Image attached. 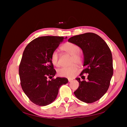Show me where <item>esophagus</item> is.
Masks as SVG:
<instances>
[{
    "label": "esophagus",
    "instance_id": "esophagus-1",
    "mask_svg": "<svg viewBox=\"0 0 127 127\" xmlns=\"http://www.w3.org/2000/svg\"><path fill=\"white\" fill-rule=\"evenodd\" d=\"M72 80V79H70V78H68V82H71V81Z\"/></svg>",
    "mask_w": 127,
    "mask_h": 127
}]
</instances>
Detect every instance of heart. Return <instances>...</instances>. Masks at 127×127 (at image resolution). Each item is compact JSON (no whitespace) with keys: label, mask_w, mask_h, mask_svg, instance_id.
<instances>
[{"label":"heart","mask_w":127,"mask_h":127,"mask_svg":"<svg viewBox=\"0 0 127 127\" xmlns=\"http://www.w3.org/2000/svg\"><path fill=\"white\" fill-rule=\"evenodd\" d=\"M62 50L67 52L71 55L70 63L72 64L69 67H64L60 68L58 70V75L61 77L71 78L74 76L77 70V64H80L82 63V58L79 53V47L77 45L71 42H67L61 47ZM51 60L52 63L55 66L58 67L59 66V55L57 51L53 52L51 56Z\"/></svg>","instance_id":"1"}]
</instances>
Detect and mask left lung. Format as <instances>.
Segmentation results:
<instances>
[{"label":"left lung","instance_id":"left-lung-1","mask_svg":"<svg viewBox=\"0 0 127 127\" xmlns=\"http://www.w3.org/2000/svg\"><path fill=\"white\" fill-rule=\"evenodd\" d=\"M68 41L77 45L83 51L85 69L80 75L88 74L87 81L76 78L79 85L74 94L82 102H95L106 93L110 86L113 74L111 51L104 40L93 33L74 36Z\"/></svg>","mask_w":127,"mask_h":127}]
</instances>
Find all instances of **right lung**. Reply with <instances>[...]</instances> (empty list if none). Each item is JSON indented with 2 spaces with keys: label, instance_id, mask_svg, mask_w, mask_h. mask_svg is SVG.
<instances>
[{
  "label": "right lung",
  "instance_id": "right-lung-1",
  "mask_svg": "<svg viewBox=\"0 0 127 127\" xmlns=\"http://www.w3.org/2000/svg\"><path fill=\"white\" fill-rule=\"evenodd\" d=\"M64 39L56 36L36 38L30 42L23 53L19 67L21 85L27 96L36 105L46 106L52 103L60 86L68 82L66 78L48 80L56 74L51 55Z\"/></svg>",
  "mask_w": 127,
  "mask_h": 127
}]
</instances>
